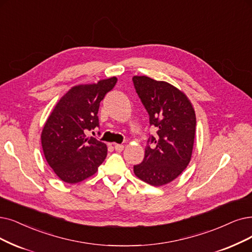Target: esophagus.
I'll return each mask as SVG.
<instances>
[{"label": "esophagus", "mask_w": 252, "mask_h": 252, "mask_svg": "<svg viewBox=\"0 0 252 252\" xmlns=\"http://www.w3.org/2000/svg\"><path fill=\"white\" fill-rule=\"evenodd\" d=\"M114 148L117 152H122V151L124 150V146L120 145V144H114Z\"/></svg>", "instance_id": "esophagus-1"}]
</instances>
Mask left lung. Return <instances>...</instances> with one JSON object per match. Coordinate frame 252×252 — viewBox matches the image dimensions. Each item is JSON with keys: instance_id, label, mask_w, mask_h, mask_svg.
Returning <instances> with one entry per match:
<instances>
[{"instance_id": "obj_1", "label": "left lung", "mask_w": 252, "mask_h": 252, "mask_svg": "<svg viewBox=\"0 0 252 252\" xmlns=\"http://www.w3.org/2000/svg\"><path fill=\"white\" fill-rule=\"evenodd\" d=\"M132 80L150 125L157 129V134L148 139L142 163L133 166L134 174L150 185H165L190 162L196 125L194 109L184 93L166 82L148 76H133Z\"/></svg>"}]
</instances>
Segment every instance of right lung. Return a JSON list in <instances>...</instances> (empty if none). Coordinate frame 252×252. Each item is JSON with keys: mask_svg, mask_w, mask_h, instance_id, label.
<instances>
[{"mask_svg": "<svg viewBox=\"0 0 252 252\" xmlns=\"http://www.w3.org/2000/svg\"><path fill=\"white\" fill-rule=\"evenodd\" d=\"M116 77L75 86L60 99L41 133L45 159L55 174L69 184L93 176L107 154L106 145L87 131L99 127L98 109L117 84Z\"/></svg>", "mask_w": 252, "mask_h": 252, "instance_id": "right-lung-1", "label": "right lung"}]
</instances>
